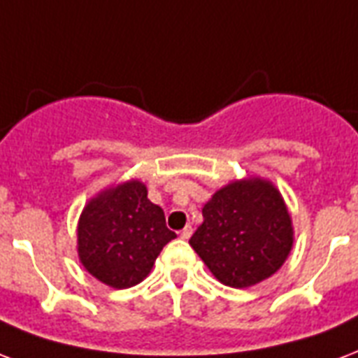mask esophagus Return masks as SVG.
<instances>
[{"mask_svg":"<svg viewBox=\"0 0 358 358\" xmlns=\"http://www.w3.org/2000/svg\"><path fill=\"white\" fill-rule=\"evenodd\" d=\"M191 234H193V227H191V225H185V227L182 229V231H180V236H182V238H184V240L189 238Z\"/></svg>","mask_w":358,"mask_h":358,"instance_id":"1","label":"esophagus"}]
</instances>
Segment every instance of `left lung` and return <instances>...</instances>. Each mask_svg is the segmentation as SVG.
<instances>
[{"instance_id":"1","label":"left lung","mask_w":358,"mask_h":358,"mask_svg":"<svg viewBox=\"0 0 358 358\" xmlns=\"http://www.w3.org/2000/svg\"><path fill=\"white\" fill-rule=\"evenodd\" d=\"M189 238L217 282L252 287L276 274L294 242L293 220L270 180L248 176L215 191Z\"/></svg>"}]
</instances>
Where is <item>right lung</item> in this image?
<instances>
[{"instance_id":"obj_1","label":"right lung","mask_w":358,"mask_h":358,"mask_svg":"<svg viewBox=\"0 0 358 358\" xmlns=\"http://www.w3.org/2000/svg\"><path fill=\"white\" fill-rule=\"evenodd\" d=\"M173 238L163 208L150 201L146 184L136 178L99 191L82 208L76 225L82 266L113 289L143 282Z\"/></svg>"}]
</instances>
